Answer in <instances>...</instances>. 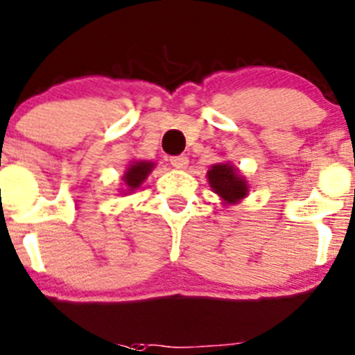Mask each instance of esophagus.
Masks as SVG:
<instances>
[{"label": "esophagus", "mask_w": 355, "mask_h": 355, "mask_svg": "<svg viewBox=\"0 0 355 355\" xmlns=\"http://www.w3.org/2000/svg\"><path fill=\"white\" fill-rule=\"evenodd\" d=\"M170 163H171V166L178 168V170H184V168H187V164H189V157L184 155L173 156V157H170Z\"/></svg>", "instance_id": "34e87169"}]
</instances>
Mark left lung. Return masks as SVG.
Listing matches in <instances>:
<instances>
[{"mask_svg": "<svg viewBox=\"0 0 355 355\" xmlns=\"http://www.w3.org/2000/svg\"><path fill=\"white\" fill-rule=\"evenodd\" d=\"M207 182L211 189L227 204H235L242 200L249 192L247 180L230 163L213 164L207 171Z\"/></svg>", "mask_w": 355, "mask_h": 355, "instance_id": "1", "label": "left lung"}]
</instances>
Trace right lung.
<instances>
[{"mask_svg":"<svg viewBox=\"0 0 355 355\" xmlns=\"http://www.w3.org/2000/svg\"><path fill=\"white\" fill-rule=\"evenodd\" d=\"M153 168H155V163H151V161H134V163L128 164L127 171L123 175V184L127 187L125 191L134 192L135 189L141 187V184L148 178Z\"/></svg>","mask_w":355,"mask_h":355,"instance_id":"obj_1","label":"right lung"}]
</instances>
